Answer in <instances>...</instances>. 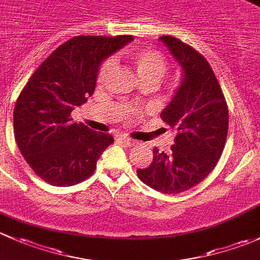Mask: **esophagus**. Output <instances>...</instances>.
Wrapping results in <instances>:
<instances>
[{"instance_id": "obj_1", "label": "esophagus", "mask_w": 260, "mask_h": 260, "mask_svg": "<svg viewBox=\"0 0 260 260\" xmlns=\"http://www.w3.org/2000/svg\"><path fill=\"white\" fill-rule=\"evenodd\" d=\"M119 140H120V143H122L124 145H126V146H134L136 144V141L134 140V139L127 138V136H120Z\"/></svg>"}]
</instances>
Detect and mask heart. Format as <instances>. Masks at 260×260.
I'll use <instances>...</instances> for the list:
<instances>
[{
  "label": "heart",
  "mask_w": 260,
  "mask_h": 260,
  "mask_svg": "<svg viewBox=\"0 0 260 260\" xmlns=\"http://www.w3.org/2000/svg\"><path fill=\"white\" fill-rule=\"evenodd\" d=\"M130 60L141 81L151 80V81L159 84L169 70L167 58L161 53L154 50L138 49L131 51ZM112 66H114L112 58H106L101 62L98 70L99 81H104L108 77V75L112 70Z\"/></svg>",
  "instance_id": "b5f03b06"
}]
</instances>
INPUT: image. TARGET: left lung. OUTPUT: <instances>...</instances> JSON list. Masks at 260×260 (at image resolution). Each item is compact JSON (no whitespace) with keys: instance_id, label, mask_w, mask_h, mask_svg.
Wrapping results in <instances>:
<instances>
[{"instance_id":"8db88e82","label":"left lung","mask_w":260,"mask_h":260,"mask_svg":"<svg viewBox=\"0 0 260 260\" xmlns=\"http://www.w3.org/2000/svg\"><path fill=\"white\" fill-rule=\"evenodd\" d=\"M160 40L184 71L180 87L160 114L175 131V144L168 154L154 148L151 164L136 173L150 188L178 194L202 183L218 164L228 135L229 110L207 58L176 37Z\"/></svg>"}]
</instances>
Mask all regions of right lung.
<instances>
[{
	"mask_svg": "<svg viewBox=\"0 0 260 260\" xmlns=\"http://www.w3.org/2000/svg\"><path fill=\"white\" fill-rule=\"evenodd\" d=\"M76 36L63 42L36 69L13 111L15 139L31 169L46 183L71 186L90 178L110 134L72 122L71 111L95 90L101 61L133 40Z\"/></svg>",
	"mask_w": 260,
	"mask_h": 260,
	"instance_id": "1",
	"label": "right lung"
}]
</instances>
